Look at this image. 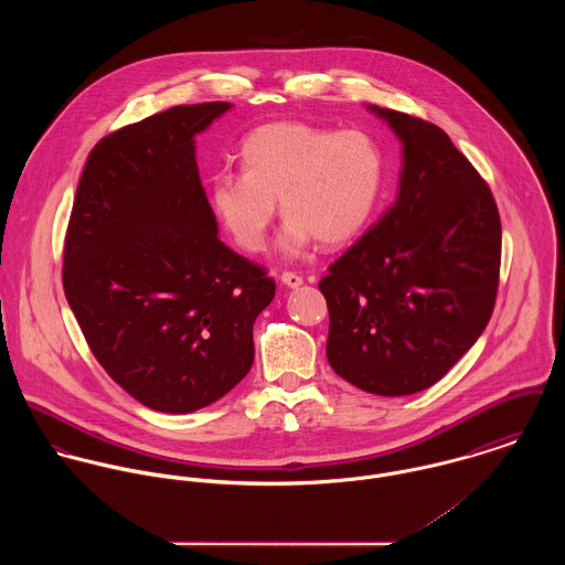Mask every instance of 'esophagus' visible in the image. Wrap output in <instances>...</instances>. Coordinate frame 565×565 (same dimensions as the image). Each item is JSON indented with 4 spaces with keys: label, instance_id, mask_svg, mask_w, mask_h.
Listing matches in <instances>:
<instances>
[{
    "label": "esophagus",
    "instance_id": "34e87169",
    "mask_svg": "<svg viewBox=\"0 0 565 565\" xmlns=\"http://www.w3.org/2000/svg\"><path fill=\"white\" fill-rule=\"evenodd\" d=\"M280 282H282L285 287H289V289H298L305 280H302V276H298L296 271H282V274H280Z\"/></svg>",
    "mask_w": 565,
    "mask_h": 565
}]
</instances>
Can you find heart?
Returning a JSON list of instances; mask_svg holds the SVG:
<instances>
[{"mask_svg":"<svg viewBox=\"0 0 565 565\" xmlns=\"http://www.w3.org/2000/svg\"><path fill=\"white\" fill-rule=\"evenodd\" d=\"M243 173H217L211 206L245 252H260L276 217L287 215L278 249L300 256L311 243L356 239L385 193L387 157L363 130H328L300 121L265 124L243 139Z\"/></svg>","mask_w":565,"mask_h":565,"instance_id":"1","label":"heart"}]
</instances>
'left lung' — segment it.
<instances>
[{"label": "left lung", "mask_w": 565, "mask_h": 565, "mask_svg": "<svg viewBox=\"0 0 565 565\" xmlns=\"http://www.w3.org/2000/svg\"><path fill=\"white\" fill-rule=\"evenodd\" d=\"M403 143L394 206L328 267L330 367L376 396L435 385L483 334L500 271V217L479 171L424 119L370 104Z\"/></svg>", "instance_id": "1"}]
</instances>
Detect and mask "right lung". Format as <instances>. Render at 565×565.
Here are the masks:
<instances>
[{
    "mask_svg": "<svg viewBox=\"0 0 565 565\" xmlns=\"http://www.w3.org/2000/svg\"><path fill=\"white\" fill-rule=\"evenodd\" d=\"M231 102L173 106L104 137L82 171L63 287L108 376L161 413L226 396L274 300L263 267L220 242L195 137Z\"/></svg>",
    "mask_w": 565,
    "mask_h": 565,
    "instance_id": "right-lung-1",
    "label": "right lung"
}]
</instances>
